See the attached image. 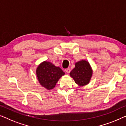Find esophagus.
I'll list each match as a JSON object with an SVG mask.
<instances>
[{
    "label": "esophagus",
    "instance_id": "esophagus-1",
    "mask_svg": "<svg viewBox=\"0 0 126 126\" xmlns=\"http://www.w3.org/2000/svg\"><path fill=\"white\" fill-rule=\"evenodd\" d=\"M65 72H67V73H70V71H71V70H70V68H66V69H65Z\"/></svg>",
    "mask_w": 126,
    "mask_h": 126
}]
</instances>
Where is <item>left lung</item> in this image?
<instances>
[{"mask_svg":"<svg viewBox=\"0 0 126 126\" xmlns=\"http://www.w3.org/2000/svg\"><path fill=\"white\" fill-rule=\"evenodd\" d=\"M70 74L77 84L83 86L89 83L93 71L89 63L83 60L75 63V67Z\"/></svg>","mask_w":126,"mask_h":126,"instance_id":"left-lung-1","label":"left lung"}]
</instances>
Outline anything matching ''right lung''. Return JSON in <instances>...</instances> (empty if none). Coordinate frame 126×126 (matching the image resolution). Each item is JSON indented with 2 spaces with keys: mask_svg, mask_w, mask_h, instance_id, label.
Returning <instances> with one entry per match:
<instances>
[{
  "mask_svg": "<svg viewBox=\"0 0 126 126\" xmlns=\"http://www.w3.org/2000/svg\"><path fill=\"white\" fill-rule=\"evenodd\" d=\"M64 75L62 70L51 62L45 61L39 65L36 69L38 80L42 86L47 90L55 87L59 79Z\"/></svg>",
  "mask_w": 126,
  "mask_h": 126,
  "instance_id": "right-lung-1",
  "label": "right lung"
}]
</instances>
